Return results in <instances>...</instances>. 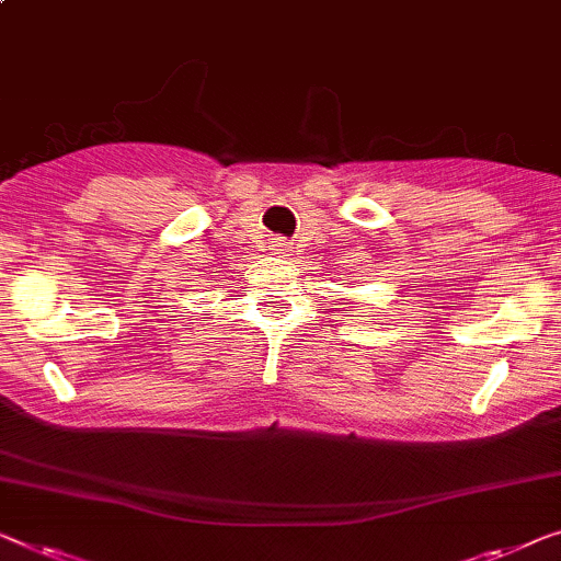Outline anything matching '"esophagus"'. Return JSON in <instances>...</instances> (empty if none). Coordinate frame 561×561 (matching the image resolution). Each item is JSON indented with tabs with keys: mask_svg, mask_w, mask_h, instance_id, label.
Instances as JSON below:
<instances>
[{
	"mask_svg": "<svg viewBox=\"0 0 561 561\" xmlns=\"http://www.w3.org/2000/svg\"><path fill=\"white\" fill-rule=\"evenodd\" d=\"M271 250H273V253H283V250H286V240H283V238H271Z\"/></svg>",
	"mask_w": 561,
	"mask_h": 561,
	"instance_id": "1",
	"label": "esophagus"
}]
</instances>
